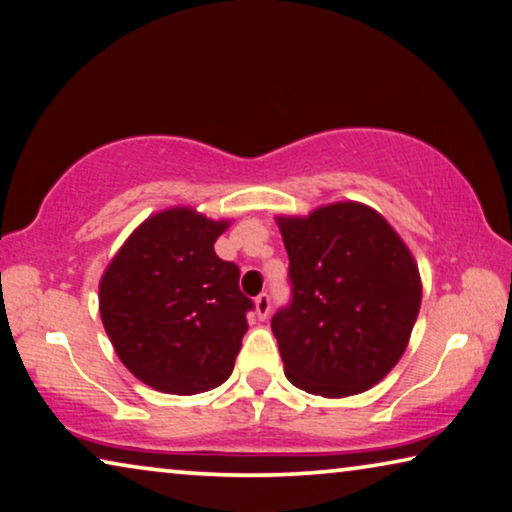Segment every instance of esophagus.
<instances>
[{"label": "esophagus", "mask_w": 512, "mask_h": 512, "mask_svg": "<svg viewBox=\"0 0 512 512\" xmlns=\"http://www.w3.org/2000/svg\"><path fill=\"white\" fill-rule=\"evenodd\" d=\"M256 315L258 320H265V317L270 315V297H267V292L256 297Z\"/></svg>", "instance_id": "esophagus-1"}]
</instances>
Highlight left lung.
<instances>
[{"label": "left lung", "instance_id": "1", "mask_svg": "<svg viewBox=\"0 0 512 512\" xmlns=\"http://www.w3.org/2000/svg\"><path fill=\"white\" fill-rule=\"evenodd\" d=\"M292 301L272 317L288 381L340 399L383 381L408 347L422 279L406 242L360 201L279 215Z\"/></svg>", "mask_w": 512, "mask_h": 512}]
</instances>
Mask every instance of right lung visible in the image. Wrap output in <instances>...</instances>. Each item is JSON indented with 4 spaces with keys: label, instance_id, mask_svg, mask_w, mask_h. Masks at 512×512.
I'll return each mask as SVG.
<instances>
[{
    "label": "right lung",
    "instance_id": "right-lung-1",
    "mask_svg": "<svg viewBox=\"0 0 512 512\" xmlns=\"http://www.w3.org/2000/svg\"><path fill=\"white\" fill-rule=\"evenodd\" d=\"M231 220L190 206L149 215L99 281V315L117 358L149 388L197 395L229 379L251 299L236 263L215 254Z\"/></svg>",
    "mask_w": 512,
    "mask_h": 512
}]
</instances>
